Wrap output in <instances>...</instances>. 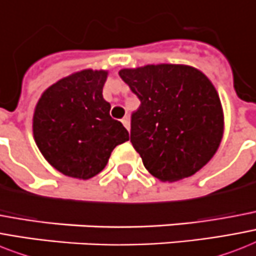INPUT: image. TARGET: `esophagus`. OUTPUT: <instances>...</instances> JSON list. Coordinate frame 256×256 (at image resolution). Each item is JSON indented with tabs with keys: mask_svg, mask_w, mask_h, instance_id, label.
I'll list each match as a JSON object with an SVG mask.
<instances>
[{
	"mask_svg": "<svg viewBox=\"0 0 256 256\" xmlns=\"http://www.w3.org/2000/svg\"><path fill=\"white\" fill-rule=\"evenodd\" d=\"M121 122H122V124H124V126L126 128H128H128H130V121H128V117H124V118H122Z\"/></svg>",
	"mask_w": 256,
	"mask_h": 256,
	"instance_id": "34e87169",
	"label": "esophagus"
}]
</instances>
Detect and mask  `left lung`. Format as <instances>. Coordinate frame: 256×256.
<instances>
[{"label":"left lung","instance_id":"8db88e82","mask_svg":"<svg viewBox=\"0 0 256 256\" xmlns=\"http://www.w3.org/2000/svg\"><path fill=\"white\" fill-rule=\"evenodd\" d=\"M120 76L140 100L130 140L147 171L160 182L200 171L224 135V110L212 81L184 64L124 68Z\"/></svg>","mask_w":256,"mask_h":256}]
</instances>
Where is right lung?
I'll use <instances>...</instances> for the list:
<instances>
[{"instance_id": "right-lung-1", "label": "right lung", "mask_w": 256, "mask_h": 256, "mask_svg": "<svg viewBox=\"0 0 256 256\" xmlns=\"http://www.w3.org/2000/svg\"><path fill=\"white\" fill-rule=\"evenodd\" d=\"M108 70H82L60 78L40 96L32 132L44 159L63 175L88 180L102 171L116 146L128 140L102 97Z\"/></svg>"}]
</instances>
